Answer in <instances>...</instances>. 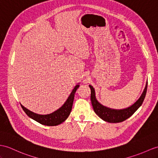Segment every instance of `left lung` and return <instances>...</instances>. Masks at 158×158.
<instances>
[{
  "instance_id": "obj_1",
  "label": "left lung",
  "mask_w": 158,
  "mask_h": 158,
  "mask_svg": "<svg viewBox=\"0 0 158 158\" xmlns=\"http://www.w3.org/2000/svg\"><path fill=\"white\" fill-rule=\"evenodd\" d=\"M91 90L90 99L92 105L93 106V109L98 116L101 118L102 120L109 123H120L125 121L126 119L129 118L135 111L139 108L140 106L143 103L146 92H147L148 82L146 84L145 89L142 93L140 98L135 102L133 105L128 107V108L121 110H115L107 108L101 104H100L95 97L94 89L91 85L89 86Z\"/></svg>"
}]
</instances>
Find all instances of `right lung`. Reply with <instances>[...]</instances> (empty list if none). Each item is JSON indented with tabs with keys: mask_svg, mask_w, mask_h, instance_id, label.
Returning <instances> with one entry per match:
<instances>
[{
	"mask_svg": "<svg viewBox=\"0 0 158 158\" xmlns=\"http://www.w3.org/2000/svg\"><path fill=\"white\" fill-rule=\"evenodd\" d=\"M79 84L74 87L73 89L72 92H71L70 95L69 96L67 101L64 104V105L60 108L58 110H57L53 113L45 114V115H41L37 114L36 113H34L31 111L27 109L23 106L21 105L23 110L25 111V113L28 115L29 117L33 118V120L36 121L37 122L40 123L47 125V126H55L61 124L63 123L66 118L68 117L69 114H70L71 110L72 108L73 102H74V94L75 92L79 87Z\"/></svg>",
	"mask_w": 158,
	"mask_h": 158,
	"instance_id": "add662e5",
	"label": "right lung"
}]
</instances>
